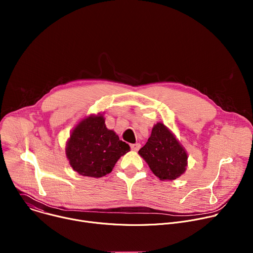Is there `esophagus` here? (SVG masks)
Wrapping results in <instances>:
<instances>
[{"label":"esophagus","instance_id":"34e87169","mask_svg":"<svg viewBox=\"0 0 253 253\" xmlns=\"http://www.w3.org/2000/svg\"><path fill=\"white\" fill-rule=\"evenodd\" d=\"M140 144L139 143H135V144H131L130 145V147H131V149L133 150V151H138L139 149H140Z\"/></svg>","mask_w":253,"mask_h":253}]
</instances>
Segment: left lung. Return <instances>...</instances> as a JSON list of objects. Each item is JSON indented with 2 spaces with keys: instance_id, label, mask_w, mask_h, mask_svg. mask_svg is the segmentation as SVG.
<instances>
[{
  "instance_id": "8db88e82",
  "label": "left lung",
  "mask_w": 253,
  "mask_h": 253,
  "mask_svg": "<svg viewBox=\"0 0 253 253\" xmlns=\"http://www.w3.org/2000/svg\"><path fill=\"white\" fill-rule=\"evenodd\" d=\"M138 153L160 180H174L186 170L187 153L163 123L154 125L147 143Z\"/></svg>"
}]
</instances>
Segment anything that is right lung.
<instances>
[{
    "mask_svg": "<svg viewBox=\"0 0 253 253\" xmlns=\"http://www.w3.org/2000/svg\"><path fill=\"white\" fill-rule=\"evenodd\" d=\"M128 151V144L106 127L103 115H91L79 122L66 146L71 167L83 176L95 178L110 173Z\"/></svg>",
    "mask_w": 253,
    "mask_h": 253,
    "instance_id": "1",
    "label": "right lung"
}]
</instances>
